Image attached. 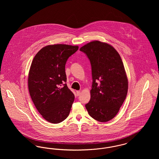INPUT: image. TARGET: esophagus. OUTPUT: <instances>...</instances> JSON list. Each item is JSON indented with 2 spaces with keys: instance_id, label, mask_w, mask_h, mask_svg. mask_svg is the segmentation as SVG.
I'll list each match as a JSON object with an SVG mask.
<instances>
[{
  "instance_id": "esophagus-1",
  "label": "esophagus",
  "mask_w": 159,
  "mask_h": 159,
  "mask_svg": "<svg viewBox=\"0 0 159 159\" xmlns=\"http://www.w3.org/2000/svg\"><path fill=\"white\" fill-rule=\"evenodd\" d=\"M76 93H77V96H79V95H80L81 92H80V91H76Z\"/></svg>"
}]
</instances>
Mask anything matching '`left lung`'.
Masks as SVG:
<instances>
[{"label":"left lung","mask_w":159,"mask_h":159,"mask_svg":"<svg viewBox=\"0 0 159 159\" xmlns=\"http://www.w3.org/2000/svg\"><path fill=\"white\" fill-rule=\"evenodd\" d=\"M80 51L86 55L92 68L91 99L86 108L95 120L109 121L119 112L128 93V81L121 57L112 46L98 40Z\"/></svg>","instance_id":"left-lung-1"}]
</instances>
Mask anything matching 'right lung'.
<instances>
[{"label": "right lung", "instance_id": "right-lung-1", "mask_svg": "<svg viewBox=\"0 0 159 159\" xmlns=\"http://www.w3.org/2000/svg\"><path fill=\"white\" fill-rule=\"evenodd\" d=\"M77 46L57 44L41 49L34 57L28 78L31 99L42 117L59 123L69 115L75 95L67 86L65 66Z\"/></svg>", "mask_w": 159, "mask_h": 159}]
</instances>
